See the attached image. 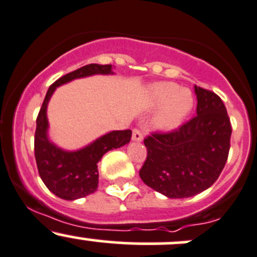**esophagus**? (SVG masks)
Listing matches in <instances>:
<instances>
[{"label":"esophagus","instance_id":"34e87169","mask_svg":"<svg viewBox=\"0 0 257 257\" xmlns=\"http://www.w3.org/2000/svg\"><path fill=\"white\" fill-rule=\"evenodd\" d=\"M143 133H142L141 129H134L133 131V136H132V139L133 142H142L143 141Z\"/></svg>","mask_w":257,"mask_h":257}]
</instances>
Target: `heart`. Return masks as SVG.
<instances>
[{
    "mask_svg": "<svg viewBox=\"0 0 257 257\" xmlns=\"http://www.w3.org/2000/svg\"><path fill=\"white\" fill-rule=\"evenodd\" d=\"M148 98L153 108L162 107L154 119V125L160 131L177 128L193 108L190 90L174 83H154L149 87Z\"/></svg>",
    "mask_w": 257,
    "mask_h": 257,
    "instance_id": "1",
    "label": "heart"
}]
</instances>
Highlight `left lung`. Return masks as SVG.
Wrapping results in <instances>:
<instances>
[{
	"label": "left lung",
	"instance_id": "1",
	"mask_svg": "<svg viewBox=\"0 0 257 257\" xmlns=\"http://www.w3.org/2000/svg\"><path fill=\"white\" fill-rule=\"evenodd\" d=\"M194 90L198 115L177 131L144 139L148 155L139 175L170 199L190 198L210 188L229 155L232 129L221 98L198 85Z\"/></svg>",
	"mask_w": 257,
	"mask_h": 257
}]
</instances>
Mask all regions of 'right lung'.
I'll return each instance as SVG.
<instances>
[{
	"mask_svg": "<svg viewBox=\"0 0 257 257\" xmlns=\"http://www.w3.org/2000/svg\"><path fill=\"white\" fill-rule=\"evenodd\" d=\"M94 74H113L112 64H88L57 79L48 88L36 120L35 157L38 173L49 190L64 200H76L94 193L99 177L98 162L105 153L128 144L132 138L129 129L113 131L74 152L62 149L49 141L47 105L56 88L73 79Z\"/></svg>",
	"mask_w": 257,
	"mask_h": 257,
	"instance_id": "add662e5",
	"label": "right lung"
}]
</instances>
